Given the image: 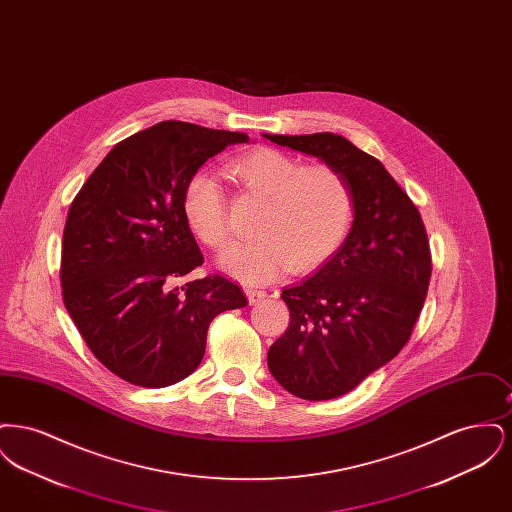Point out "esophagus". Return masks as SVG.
Instances as JSON below:
<instances>
[{
  "label": "esophagus",
  "instance_id": "obj_1",
  "mask_svg": "<svg viewBox=\"0 0 512 512\" xmlns=\"http://www.w3.org/2000/svg\"><path fill=\"white\" fill-rule=\"evenodd\" d=\"M244 292L251 305H253V303H259V301H263V299L267 297V292H265V290L255 288V286H245Z\"/></svg>",
  "mask_w": 512,
  "mask_h": 512
}]
</instances>
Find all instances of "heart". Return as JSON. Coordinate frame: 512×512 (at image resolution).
Here are the masks:
<instances>
[{
    "label": "heart",
    "mask_w": 512,
    "mask_h": 512,
    "mask_svg": "<svg viewBox=\"0 0 512 512\" xmlns=\"http://www.w3.org/2000/svg\"><path fill=\"white\" fill-rule=\"evenodd\" d=\"M226 172L247 194L265 199L255 238L232 245L220 268L249 284H263L286 268L295 274L324 265L345 242L355 215L349 180L332 165H303L292 155L259 147L234 157ZM182 213L195 236L215 251L230 242L228 199L219 180L195 172L182 194Z\"/></svg>",
    "instance_id": "heart-1"
}]
</instances>
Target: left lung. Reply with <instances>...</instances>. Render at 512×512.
Returning a JSON list of instances; mask_svg holds the SVG:
<instances>
[{
  "label": "left lung",
  "instance_id": "8db88e82",
  "mask_svg": "<svg viewBox=\"0 0 512 512\" xmlns=\"http://www.w3.org/2000/svg\"><path fill=\"white\" fill-rule=\"evenodd\" d=\"M265 138L336 167L355 195V219L340 251L315 276L282 292L290 326L267 357L284 390L309 401L336 399L411 338L432 276L428 234L384 165L343 136Z\"/></svg>",
  "mask_w": 512,
  "mask_h": 512
}]
</instances>
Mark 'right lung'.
<instances>
[{"instance_id":"1","label":"right lung","mask_w":512,"mask_h":512,"mask_svg":"<svg viewBox=\"0 0 512 512\" xmlns=\"http://www.w3.org/2000/svg\"><path fill=\"white\" fill-rule=\"evenodd\" d=\"M242 132L182 121L146 128L113 147L71 203L61 251L63 303L101 365L142 388L190 376L211 320L247 305L220 274L178 278L203 265L182 213L186 182Z\"/></svg>"}]
</instances>
